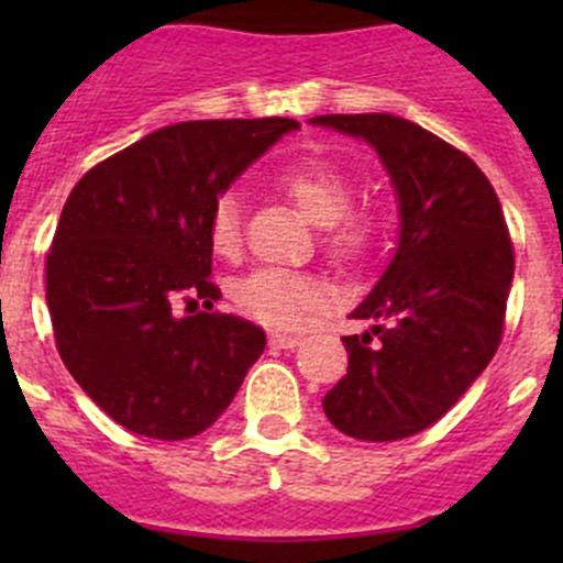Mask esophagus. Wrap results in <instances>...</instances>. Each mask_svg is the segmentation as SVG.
Here are the masks:
<instances>
[{"mask_svg": "<svg viewBox=\"0 0 563 563\" xmlns=\"http://www.w3.org/2000/svg\"><path fill=\"white\" fill-rule=\"evenodd\" d=\"M298 343H301V338L298 335H271V346L273 350H296Z\"/></svg>", "mask_w": 563, "mask_h": 563, "instance_id": "obj_1", "label": "esophagus"}]
</instances>
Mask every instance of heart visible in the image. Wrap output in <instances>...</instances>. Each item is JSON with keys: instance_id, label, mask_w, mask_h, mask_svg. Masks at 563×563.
<instances>
[{"instance_id": "b5f03b06", "label": "heart", "mask_w": 563, "mask_h": 563, "mask_svg": "<svg viewBox=\"0 0 563 563\" xmlns=\"http://www.w3.org/2000/svg\"><path fill=\"white\" fill-rule=\"evenodd\" d=\"M276 188L312 225H324V247L343 265H357L380 242V220L372 211H350L352 183L332 163L307 157L276 174ZM208 247L213 256L236 258L242 222L233 197H220L208 217ZM327 301V287L307 273L253 271L233 282L231 305L239 316L271 330H298Z\"/></svg>"}]
</instances>
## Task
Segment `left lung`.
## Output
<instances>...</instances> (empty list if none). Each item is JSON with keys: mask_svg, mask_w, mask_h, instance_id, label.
<instances>
[{"mask_svg": "<svg viewBox=\"0 0 563 563\" xmlns=\"http://www.w3.org/2000/svg\"><path fill=\"white\" fill-rule=\"evenodd\" d=\"M312 123L372 143L400 202L395 258L352 312L383 324L341 338L350 366L324 411L355 440L420 434L499 350L516 262L499 197L465 152L406 118L318 114Z\"/></svg>", "mask_w": 563, "mask_h": 563, "instance_id": "8db88e82", "label": "left lung"}]
</instances>
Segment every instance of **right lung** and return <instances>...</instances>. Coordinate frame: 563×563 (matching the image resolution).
<instances>
[{"label": "right lung", "mask_w": 563, "mask_h": 563, "mask_svg": "<svg viewBox=\"0 0 563 563\" xmlns=\"http://www.w3.org/2000/svg\"><path fill=\"white\" fill-rule=\"evenodd\" d=\"M298 129L290 118L163 126L84 174L47 251L58 355L118 426L188 440L231 406L265 330L211 310L208 217L220 194Z\"/></svg>", "instance_id": "1"}]
</instances>
